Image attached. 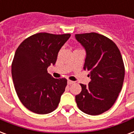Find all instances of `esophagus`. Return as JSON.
<instances>
[{
	"label": "esophagus",
	"mask_w": 134,
	"mask_h": 134,
	"mask_svg": "<svg viewBox=\"0 0 134 134\" xmlns=\"http://www.w3.org/2000/svg\"><path fill=\"white\" fill-rule=\"evenodd\" d=\"M73 83H74V82H73V81H71V80H68V81H67V85H72Z\"/></svg>",
	"instance_id": "esophagus-1"
}]
</instances>
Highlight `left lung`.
I'll return each mask as SVG.
<instances>
[{"instance_id":"8db88e82","label":"left lung","mask_w":134,"mask_h":134,"mask_svg":"<svg viewBox=\"0 0 134 134\" xmlns=\"http://www.w3.org/2000/svg\"><path fill=\"white\" fill-rule=\"evenodd\" d=\"M86 51L84 70L90 72L89 85L80 84L77 107L90 115H99L111 107L121 90L125 69L119 49L112 40L96 32L76 34Z\"/></svg>"}]
</instances>
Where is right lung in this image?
<instances>
[{
  "label": "right lung",
  "mask_w": 134,
  "mask_h": 134,
  "mask_svg": "<svg viewBox=\"0 0 134 134\" xmlns=\"http://www.w3.org/2000/svg\"><path fill=\"white\" fill-rule=\"evenodd\" d=\"M71 36L40 32L27 37L15 51L12 63L15 90L30 111L46 114L56 109L67 86V80L54 79L47 72L54 65L59 49Z\"/></svg>",
  "instance_id": "right-lung-1"
}]
</instances>
